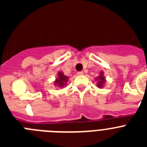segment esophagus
I'll use <instances>...</instances> for the list:
<instances>
[{
  "mask_svg": "<svg viewBox=\"0 0 147 147\" xmlns=\"http://www.w3.org/2000/svg\"><path fill=\"white\" fill-rule=\"evenodd\" d=\"M77 74L78 75H82L83 74V72H82V71H78Z\"/></svg>",
  "mask_w": 147,
  "mask_h": 147,
  "instance_id": "1",
  "label": "esophagus"
}]
</instances>
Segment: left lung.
<instances>
[{
    "label": "left lung",
    "mask_w": 147,
    "mask_h": 147,
    "mask_svg": "<svg viewBox=\"0 0 147 147\" xmlns=\"http://www.w3.org/2000/svg\"><path fill=\"white\" fill-rule=\"evenodd\" d=\"M98 79V83H97V86L99 88H102V87L103 86V84L105 83V77L103 76V75H101V76H98L97 77Z\"/></svg>",
    "instance_id": "left-lung-1"
}]
</instances>
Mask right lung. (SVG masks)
I'll return each instance as SVG.
<instances>
[{"instance_id":"1","label":"right lung","mask_w":147,"mask_h":147,"mask_svg":"<svg viewBox=\"0 0 147 147\" xmlns=\"http://www.w3.org/2000/svg\"><path fill=\"white\" fill-rule=\"evenodd\" d=\"M67 79H68V77L65 76L62 72H59L58 74V79H57V80H56L55 84L59 87H63L64 85H66Z\"/></svg>"}]
</instances>
